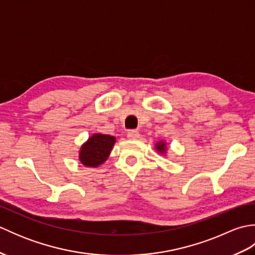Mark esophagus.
I'll return each instance as SVG.
<instances>
[{"label": "esophagus", "instance_id": "34e87169", "mask_svg": "<svg viewBox=\"0 0 255 255\" xmlns=\"http://www.w3.org/2000/svg\"><path fill=\"white\" fill-rule=\"evenodd\" d=\"M127 137H128V139H130V140H136L140 137V134L137 130H129L128 133H127Z\"/></svg>", "mask_w": 255, "mask_h": 255}]
</instances>
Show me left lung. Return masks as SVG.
<instances>
[{
	"mask_svg": "<svg viewBox=\"0 0 255 255\" xmlns=\"http://www.w3.org/2000/svg\"><path fill=\"white\" fill-rule=\"evenodd\" d=\"M155 150L158 151L159 153L165 154L166 153V143L164 141H159L158 143H155Z\"/></svg>",
	"mask_w": 255,
	"mask_h": 255,
	"instance_id": "1",
	"label": "left lung"
}]
</instances>
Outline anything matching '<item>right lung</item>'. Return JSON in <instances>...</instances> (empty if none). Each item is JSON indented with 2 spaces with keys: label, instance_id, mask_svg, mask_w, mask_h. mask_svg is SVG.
Segmentation results:
<instances>
[{
  "label": "right lung",
  "instance_id": "right-lung-1",
  "mask_svg": "<svg viewBox=\"0 0 255 255\" xmlns=\"http://www.w3.org/2000/svg\"><path fill=\"white\" fill-rule=\"evenodd\" d=\"M116 142V138L110 134L94 133L85 141L79 151V160L84 166L97 167L108 159Z\"/></svg>",
  "mask_w": 255,
  "mask_h": 255
}]
</instances>
